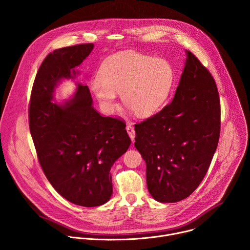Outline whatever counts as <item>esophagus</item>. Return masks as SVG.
Returning a JSON list of instances; mask_svg holds the SVG:
<instances>
[{"instance_id": "esophagus-1", "label": "esophagus", "mask_w": 250, "mask_h": 250, "mask_svg": "<svg viewBox=\"0 0 250 250\" xmlns=\"http://www.w3.org/2000/svg\"><path fill=\"white\" fill-rule=\"evenodd\" d=\"M126 131H127L128 135L130 136L131 140L133 141V140H134V137H135V132H134V128H133L132 125H126Z\"/></svg>"}]
</instances>
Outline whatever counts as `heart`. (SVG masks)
Listing matches in <instances>:
<instances>
[{
    "label": "heart",
    "instance_id": "obj_1",
    "mask_svg": "<svg viewBox=\"0 0 250 250\" xmlns=\"http://www.w3.org/2000/svg\"><path fill=\"white\" fill-rule=\"evenodd\" d=\"M173 80V69L167 61L125 51L103 62L101 75L91 80L90 87L105 114L114 113L121 93L123 102L137 116L148 117L163 105Z\"/></svg>",
    "mask_w": 250,
    "mask_h": 250
}]
</instances>
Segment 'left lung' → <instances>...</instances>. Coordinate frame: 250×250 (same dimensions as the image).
Here are the masks:
<instances>
[{"instance_id": "obj_1", "label": "left lung", "mask_w": 250, "mask_h": 250, "mask_svg": "<svg viewBox=\"0 0 250 250\" xmlns=\"http://www.w3.org/2000/svg\"><path fill=\"white\" fill-rule=\"evenodd\" d=\"M173 101L136 124L134 146L146 163V183L161 203L189 197L216 152L221 104L215 79L190 51Z\"/></svg>"}]
</instances>
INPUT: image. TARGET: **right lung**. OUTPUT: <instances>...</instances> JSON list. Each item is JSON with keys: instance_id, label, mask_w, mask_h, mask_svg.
Here are the masks:
<instances>
[{"instance_id": "obj_1", "label": "right lung", "mask_w": 250, "mask_h": 250, "mask_svg": "<svg viewBox=\"0 0 250 250\" xmlns=\"http://www.w3.org/2000/svg\"><path fill=\"white\" fill-rule=\"evenodd\" d=\"M93 43L56 49L42 63L28 106L29 130L47 180L67 201L97 207L113 194L111 167L129 147L124 121L101 116L92 105L88 86L64 104L53 103L61 79L74 78Z\"/></svg>"}]
</instances>
